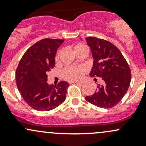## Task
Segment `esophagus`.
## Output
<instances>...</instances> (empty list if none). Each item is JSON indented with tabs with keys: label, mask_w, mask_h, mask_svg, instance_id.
Here are the masks:
<instances>
[{
	"label": "esophagus",
	"mask_w": 146,
	"mask_h": 146,
	"mask_svg": "<svg viewBox=\"0 0 146 146\" xmlns=\"http://www.w3.org/2000/svg\"><path fill=\"white\" fill-rule=\"evenodd\" d=\"M75 83L76 84L80 85V86H83V85H84V83L83 82H75Z\"/></svg>",
	"instance_id": "34e87169"
}]
</instances>
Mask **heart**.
<instances>
[{"instance_id":"heart-1","label":"heart","mask_w":146,"mask_h":146,"mask_svg":"<svg viewBox=\"0 0 146 146\" xmlns=\"http://www.w3.org/2000/svg\"><path fill=\"white\" fill-rule=\"evenodd\" d=\"M83 48H87V47L83 44H77L76 46H75L74 51L76 52ZM60 54V52L58 51L56 56V60H58L59 58ZM86 72L87 68L86 66L84 65H79V66H72L64 68L62 72V74L65 80H68V81H78L82 78L83 75Z\"/></svg>"}]
</instances>
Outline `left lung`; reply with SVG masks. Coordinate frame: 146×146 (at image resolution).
Returning a JSON list of instances; mask_svg holds the SVG:
<instances>
[{"mask_svg":"<svg viewBox=\"0 0 146 146\" xmlns=\"http://www.w3.org/2000/svg\"><path fill=\"white\" fill-rule=\"evenodd\" d=\"M86 40L94 58L90 76L101 78L104 84H98L94 94L85 98L100 108H112L121 101L130 86V66L113 43L96 37H87Z\"/></svg>","mask_w":146,"mask_h":146,"instance_id":"8db88e82","label":"left lung"}]
</instances>
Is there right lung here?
<instances>
[{"label":"right lung","mask_w":146,"mask_h":146,"mask_svg":"<svg viewBox=\"0 0 146 146\" xmlns=\"http://www.w3.org/2000/svg\"><path fill=\"white\" fill-rule=\"evenodd\" d=\"M64 40L45 38L27 50L16 71L18 89L29 106L39 111L56 108L66 100L68 82L48 85L47 73L55 66L57 48Z\"/></svg>","instance_id":"1"}]
</instances>
